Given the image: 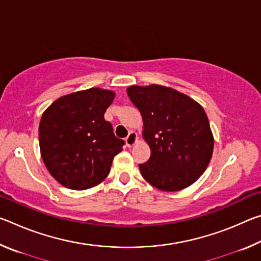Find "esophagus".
I'll use <instances>...</instances> for the list:
<instances>
[{
    "mask_svg": "<svg viewBox=\"0 0 261 261\" xmlns=\"http://www.w3.org/2000/svg\"><path fill=\"white\" fill-rule=\"evenodd\" d=\"M137 141H138V136H137L136 132L131 131L130 134H129V136H127L126 138H125L126 146H127V147H132V146H134V145L137 143Z\"/></svg>",
    "mask_w": 261,
    "mask_h": 261,
    "instance_id": "obj_1",
    "label": "esophagus"
}]
</instances>
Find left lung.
I'll return each mask as SVG.
<instances>
[{
	"mask_svg": "<svg viewBox=\"0 0 261 261\" xmlns=\"http://www.w3.org/2000/svg\"><path fill=\"white\" fill-rule=\"evenodd\" d=\"M143 117V138L151 158L139 165L147 182L167 192L190 187L212 159L214 137L204 108L171 87L152 84L126 88Z\"/></svg>",
	"mask_w": 261,
	"mask_h": 261,
	"instance_id": "obj_1",
	"label": "left lung"
}]
</instances>
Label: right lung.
Wrapping results in <instances>:
<instances>
[{
    "label": "right lung",
    "mask_w": 261,
    "mask_h": 261,
    "mask_svg": "<svg viewBox=\"0 0 261 261\" xmlns=\"http://www.w3.org/2000/svg\"><path fill=\"white\" fill-rule=\"evenodd\" d=\"M115 92L91 87L55 100L39 124L42 161L57 182L86 190L107 177L124 141L115 137L105 113Z\"/></svg>",
    "instance_id": "1"
}]
</instances>
